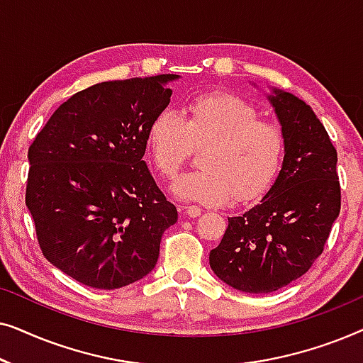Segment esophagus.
<instances>
[{"label": "esophagus", "mask_w": 363, "mask_h": 363, "mask_svg": "<svg viewBox=\"0 0 363 363\" xmlns=\"http://www.w3.org/2000/svg\"><path fill=\"white\" fill-rule=\"evenodd\" d=\"M183 210H185L186 216H190V218H198L203 211L200 206H183Z\"/></svg>", "instance_id": "obj_1"}]
</instances>
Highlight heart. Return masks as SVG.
<instances>
[{
  "label": "heart",
  "mask_w": 363,
  "mask_h": 363,
  "mask_svg": "<svg viewBox=\"0 0 363 363\" xmlns=\"http://www.w3.org/2000/svg\"><path fill=\"white\" fill-rule=\"evenodd\" d=\"M165 108L152 118L147 132L153 165L173 180L204 147L203 168L186 173L173 185L182 200L223 205L235 196L247 203L264 196L279 177L286 158V137L279 125L259 118L251 102L230 92L203 94L183 108Z\"/></svg>",
  "instance_id": "heart-1"
}]
</instances>
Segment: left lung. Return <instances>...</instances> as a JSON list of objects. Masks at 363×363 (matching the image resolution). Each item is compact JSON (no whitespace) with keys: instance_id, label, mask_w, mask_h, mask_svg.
Masks as SVG:
<instances>
[{"instance_id":"8db88e82","label":"left lung","mask_w":363,"mask_h":363,"mask_svg":"<svg viewBox=\"0 0 363 363\" xmlns=\"http://www.w3.org/2000/svg\"><path fill=\"white\" fill-rule=\"evenodd\" d=\"M269 101L286 137L282 170L259 205L228 218L210 266L228 286L266 294L299 279L322 255L340 213L337 150L312 108L279 89Z\"/></svg>"}]
</instances>
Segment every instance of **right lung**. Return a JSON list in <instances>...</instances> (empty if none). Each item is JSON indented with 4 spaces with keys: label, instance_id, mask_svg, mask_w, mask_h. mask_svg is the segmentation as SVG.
<instances>
[{
    "label": "right lung",
    "instance_id": "1",
    "mask_svg": "<svg viewBox=\"0 0 363 363\" xmlns=\"http://www.w3.org/2000/svg\"><path fill=\"white\" fill-rule=\"evenodd\" d=\"M175 74L108 81L59 106L28 150L26 206L46 259L96 289H118L157 264L178 211L143 162L152 118Z\"/></svg>",
    "mask_w": 363,
    "mask_h": 363
}]
</instances>
